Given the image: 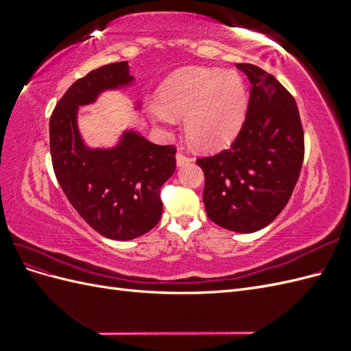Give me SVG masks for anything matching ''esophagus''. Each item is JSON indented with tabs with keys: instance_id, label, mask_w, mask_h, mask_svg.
Returning <instances> with one entry per match:
<instances>
[{
	"instance_id": "obj_1",
	"label": "esophagus",
	"mask_w": 351,
	"mask_h": 351,
	"mask_svg": "<svg viewBox=\"0 0 351 351\" xmlns=\"http://www.w3.org/2000/svg\"><path fill=\"white\" fill-rule=\"evenodd\" d=\"M176 161H177V167H184V165H187L190 161H192V159H190L186 154L178 152V154L176 155Z\"/></svg>"
}]
</instances>
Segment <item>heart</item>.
Wrapping results in <instances>:
<instances>
[{"instance_id": "obj_1", "label": "heart", "mask_w": 351, "mask_h": 351, "mask_svg": "<svg viewBox=\"0 0 351 351\" xmlns=\"http://www.w3.org/2000/svg\"><path fill=\"white\" fill-rule=\"evenodd\" d=\"M161 105L151 108L156 120L184 117L187 139L199 149L214 151L230 143L241 129L247 90L234 71L189 67L173 74L159 89Z\"/></svg>"}]
</instances>
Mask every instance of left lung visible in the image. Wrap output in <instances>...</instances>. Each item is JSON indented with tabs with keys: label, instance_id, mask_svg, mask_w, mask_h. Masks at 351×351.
<instances>
[{
	"label": "left lung",
	"instance_id": "8db88e82",
	"mask_svg": "<svg viewBox=\"0 0 351 351\" xmlns=\"http://www.w3.org/2000/svg\"><path fill=\"white\" fill-rule=\"evenodd\" d=\"M237 69L252 83L241 130L228 149L196 162L205 174L208 217L226 230L254 232L289 202L300 176L304 137L290 92L258 66Z\"/></svg>",
	"mask_w": 351,
	"mask_h": 351
}]
</instances>
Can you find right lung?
Wrapping results in <instances>:
<instances>
[{
  "label": "right lung",
  "mask_w": 351,
  "mask_h": 351,
  "mask_svg": "<svg viewBox=\"0 0 351 351\" xmlns=\"http://www.w3.org/2000/svg\"><path fill=\"white\" fill-rule=\"evenodd\" d=\"M133 82L127 61L92 70L71 84L49 120L52 167L62 192L93 230L112 240H133L158 224L159 190L176 169L174 146L155 145L133 129L107 149L82 139L79 107Z\"/></svg>",
  "instance_id": "add662e5"
}]
</instances>
